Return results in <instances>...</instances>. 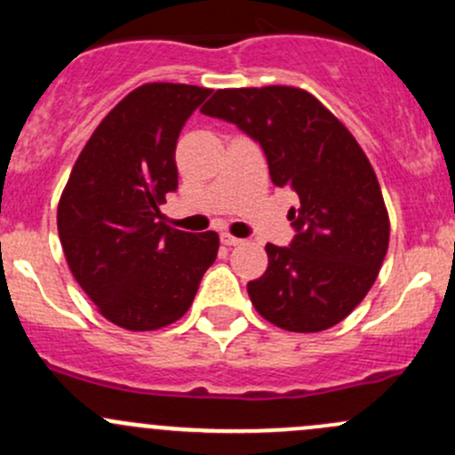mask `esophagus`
<instances>
[{
    "instance_id": "1",
    "label": "esophagus",
    "mask_w": 455,
    "mask_h": 455,
    "mask_svg": "<svg viewBox=\"0 0 455 455\" xmlns=\"http://www.w3.org/2000/svg\"><path fill=\"white\" fill-rule=\"evenodd\" d=\"M220 242H222V244H227V246H237V244H242L240 237L231 235V233H222V235H220Z\"/></svg>"
}]
</instances>
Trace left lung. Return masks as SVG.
<instances>
[{"mask_svg":"<svg viewBox=\"0 0 455 455\" xmlns=\"http://www.w3.org/2000/svg\"><path fill=\"white\" fill-rule=\"evenodd\" d=\"M200 112L259 142L273 185L299 198L288 211L292 244H266L268 268L246 286L255 310L288 332L337 325L374 286L389 246L387 206L365 151L301 87L218 90Z\"/></svg>","mask_w":455,"mask_h":455,"instance_id":"obj_1","label":"left lung"}]
</instances>
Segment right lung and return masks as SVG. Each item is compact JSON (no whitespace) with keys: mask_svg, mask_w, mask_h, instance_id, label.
Segmentation results:
<instances>
[{"mask_svg":"<svg viewBox=\"0 0 455 455\" xmlns=\"http://www.w3.org/2000/svg\"><path fill=\"white\" fill-rule=\"evenodd\" d=\"M209 94L187 84L132 90L85 142L59 200L68 266L118 328L145 332L180 319L218 257L215 231L194 235L160 220L178 187V136Z\"/></svg>","mask_w":455,"mask_h":455,"instance_id":"add662e5","label":"right lung"}]
</instances>
